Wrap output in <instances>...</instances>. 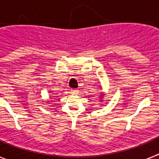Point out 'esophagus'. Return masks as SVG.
Listing matches in <instances>:
<instances>
[{
    "label": "esophagus",
    "instance_id": "esophagus-1",
    "mask_svg": "<svg viewBox=\"0 0 159 159\" xmlns=\"http://www.w3.org/2000/svg\"><path fill=\"white\" fill-rule=\"evenodd\" d=\"M71 92H72V93H73V94H77V93H78V90L72 89L71 90Z\"/></svg>",
    "mask_w": 159,
    "mask_h": 159
}]
</instances>
